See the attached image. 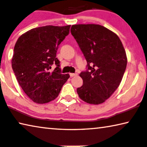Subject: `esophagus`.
<instances>
[{
    "instance_id": "34e87169",
    "label": "esophagus",
    "mask_w": 147,
    "mask_h": 147,
    "mask_svg": "<svg viewBox=\"0 0 147 147\" xmlns=\"http://www.w3.org/2000/svg\"><path fill=\"white\" fill-rule=\"evenodd\" d=\"M78 75V74H69V76H70V77H74V76H77Z\"/></svg>"
}]
</instances>
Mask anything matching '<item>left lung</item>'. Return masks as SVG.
Wrapping results in <instances>:
<instances>
[{"instance_id": "8db88e82", "label": "left lung", "mask_w": 147, "mask_h": 147, "mask_svg": "<svg viewBox=\"0 0 147 147\" xmlns=\"http://www.w3.org/2000/svg\"><path fill=\"white\" fill-rule=\"evenodd\" d=\"M71 33L87 60L81 72L83 85L80 98L92 105L103 103L120 84L127 66V56L118 36L100 25H73Z\"/></svg>"}]
</instances>
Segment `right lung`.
I'll return each instance as SVG.
<instances>
[{"label": "right lung", "instance_id": "1", "mask_svg": "<svg viewBox=\"0 0 147 147\" xmlns=\"http://www.w3.org/2000/svg\"><path fill=\"white\" fill-rule=\"evenodd\" d=\"M70 25L33 28L18 38L13 49V71L18 82L33 102L44 104L55 100L69 74L61 73L56 56L58 46L69 34ZM57 67L51 72L52 65Z\"/></svg>", "mask_w": 147, "mask_h": 147}]
</instances>
